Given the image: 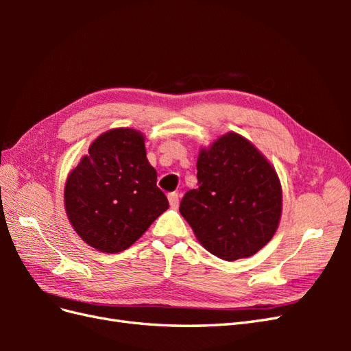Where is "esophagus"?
<instances>
[{
  "label": "esophagus",
  "mask_w": 351,
  "mask_h": 351,
  "mask_svg": "<svg viewBox=\"0 0 351 351\" xmlns=\"http://www.w3.org/2000/svg\"><path fill=\"white\" fill-rule=\"evenodd\" d=\"M168 202H169V206L171 208H177L178 206V204H180V196H178V193H169L168 195Z\"/></svg>",
  "instance_id": "obj_1"
}]
</instances>
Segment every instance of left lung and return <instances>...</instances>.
Listing matches in <instances>:
<instances>
[{"instance_id": "1", "label": "left lung", "mask_w": 351, "mask_h": 351, "mask_svg": "<svg viewBox=\"0 0 351 351\" xmlns=\"http://www.w3.org/2000/svg\"><path fill=\"white\" fill-rule=\"evenodd\" d=\"M199 187L189 190L180 214L196 239L219 259L253 256L278 228L282 190L274 167L237 133L200 149Z\"/></svg>"}]
</instances>
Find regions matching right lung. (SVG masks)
<instances>
[{
	"label": "right lung",
	"instance_id": "add662e5",
	"mask_svg": "<svg viewBox=\"0 0 351 351\" xmlns=\"http://www.w3.org/2000/svg\"><path fill=\"white\" fill-rule=\"evenodd\" d=\"M64 205L74 231L93 249L119 253L139 240L168 209L143 134L120 127L93 141L67 177Z\"/></svg>",
	"mask_w": 351,
	"mask_h": 351
}]
</instances>
